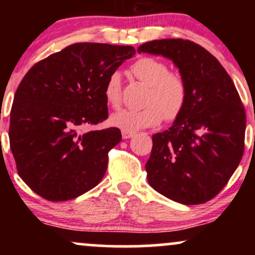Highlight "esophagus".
Returning a JSON list of instances; mask_svg holds the SVG:
<instances>
[{
    "label": "esophagus",
    "mask_w": 255,
    "mask_h": 255,
    "mask_svg": "<svg viewBox=\"0 0 255 255\" xmlns=\"http://www.w3.org/2000/svg\"><path fill=\"white\" fill-rule=\"evenodd\" d=\"M134 135H135V133H134V131L122 130V137H124V139H130V137H133Z\"/></svg>",
    "instance_id": "obj_1"
}]
</instances>
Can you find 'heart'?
I'll list each match as a JSON object with an SVG mask.
<instances>
[{
  "mask_svg": "<svg viewBox=\"0 0 255 255\" xmlns=\"http://www.w3.org/2000/svg\"><path fill=\"white\" fill-rule=\"evenodd\" d=\"M130 71L140 81L148 85L145 98L146 107L140 110L125 109L110 116V124L122 130L136 131L154 127L165 120L176 119L182 111L187 99V86L177 73L169 72L163 61L142 57L135 61ZM104 97L113 108H119L122 99L121 75L111 73L104 86Z\"/></svg>",
  "mask_w": 255,
  "mask_h": 255,
  "instance_id": "heart-1",
  "label": "heart"
}]
</instances>
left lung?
<instances>
[{
    "label": "left lung",
    "mask_w": 255,
    "mask_h": 255,
    "mask_svg": "<svg viewBox=\"0 0 255 255\" xmlns=\"http://www.w3.org/2000/svg\"><path fill=\"white\" fill-rule=\"evenodd\" d=\"M137 52L171 60L187 86L174 124L152 135L148 183L176 203H206L223 189L244 154L246 113L238 90L217 58L191 40H152Z\"/></svg>",
    "instance_id": "obj_1"
}]
</instances>
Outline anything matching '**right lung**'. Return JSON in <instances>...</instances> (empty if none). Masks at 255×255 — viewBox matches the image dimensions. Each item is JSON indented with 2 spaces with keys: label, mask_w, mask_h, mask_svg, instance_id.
Masks as SVG:
<instances>
[{
  "label": "right lung",
  "mask_w": 255,
  "mask_h": 255,
  "mask_svg": "<svg viewBox=\"0 0 255 255\" xmlns=\"http://www.w3.org/2000/svg\"><path fill=\"white\" fill-rule=\"evenodd\" d=\"M134 55L129 45L77 43L26 73L14 95L9 141L17 174L38 195L72 200L101 182L121 131L80 129L108 119L105 83Z\"/></svg>",
  "instance_id": "1"
}]
</instances>
